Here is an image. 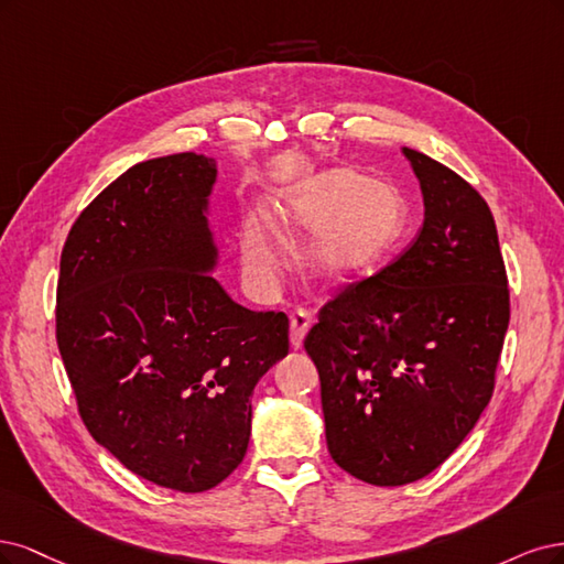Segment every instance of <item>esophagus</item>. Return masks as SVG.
<instances>
[{
  "label": "esophagus",
  "mask_w": 564,
  "mask_h": 564,
  "mask_svg": "<svg viewBox=\"0 0 564 564\" xmlns=\"http://www.w3.org/2000/svg\"><path fill=\"white\" fill-rule=\"evenodd\" d=\"M312 314L306 312V308H297V312L290 316V344H293V349H302V341L308 333V328H312Z\"/></svg>",
  "instance_id": "34e87169"
}]
</instances>
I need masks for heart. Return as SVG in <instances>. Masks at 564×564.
Instances as JSON below:
<instances>
[{"mask_svg": "<svg viewBox=\"0 0 564 564\" xmlns=\"http://www.w3.org/2000/svg\"><path fill=\"white\" fill-rule=\"evenodd\" d=\"M408 208L395 187L354 169H328L285 185L271 217L250 213L239 229L241 264L250 283L274 293L285 269V243L308 241L302 267L321 288H349L370 279L401 246Z\"/></svg>", "mask_w": 564, "mask_h": 564, "instance_id": "1", "label": "heart"}]
</instances>
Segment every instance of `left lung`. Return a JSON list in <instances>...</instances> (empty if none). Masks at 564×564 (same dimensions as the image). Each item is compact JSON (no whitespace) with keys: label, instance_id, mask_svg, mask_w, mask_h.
I'll list each match as a JSON object with an SVG mask.
<instances>
[{"label":"left lung","instance_id":"1","mask_svg":"<svg viewBox=\"0 0 564 564\" xmlns=\"http://www.w3.org/2000/svg\"><path fill=\"white\" fill-rule=\"evenodd\" d=\"M403 154L424 196L420 236L391 267L325 304L304 339L330 457L379 487L429 476L474 431L511 316L485 198L435 159Z\"/></svg>","mask_w":564,"mask_h":564}]
</instances>
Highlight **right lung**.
I'll use <instances>...</instances> for the list:
<instances>
[{"instance_id":"add662e5","label":"right lung","mask_w":564,"mask_h":564,"mask_svg":"<svg viewBox=\"0 0 564 564\" xmlns=\"http://www.w3.org/2000/svg\"><path fill=\"white\" fill-rule=\"evenodd\" d=\"M217 161H140L72 225L56 337L79 414L135 476L206 492L246 457L252 389L288 356V316L250 312L213 276Z\"/></svg>"}]
</instances>
